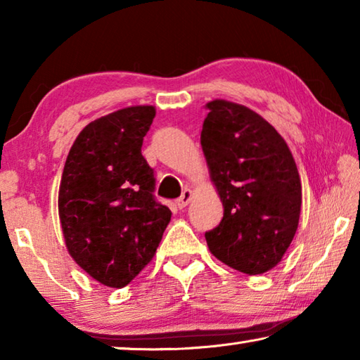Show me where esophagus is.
I'll return each mask as SVG.
<instances>
[{
	"mask_svg": "<svg viewBox=\"0 0 360 360\" xmlns=\"http://www.w3.org/2000/svg\"><path fill=\"white\" fill-rule=\"evenodd\" d=\"M191 200H192V191H191V188H186V191L182 192L181 197L178 198V202H176V205H178L179 210H184L186 206L191 203Z\"/></svg>",
	"mask_w": 360,
	"mask_h": 360,
	"instance_id": "34e87169",
	"label": "esophagus"
}]
</instances>
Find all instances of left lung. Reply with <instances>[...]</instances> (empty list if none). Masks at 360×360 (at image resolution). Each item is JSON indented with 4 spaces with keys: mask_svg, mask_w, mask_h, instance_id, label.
<instances>
[{
    "mask_svg": "<svg viewBox=\"0 0 360 360\" xmlns=\"http://www.w3.org/2000/svg\"><path fill=\"white\" fill-rule=\"evenodd\" d=\"M202 149L224 217L205 238L211 254L246 275L275 268L298 227L302 182L288 143L238 103H206Z\"/></svg>",
    "mask_w": 360,
    "mask_h": 360,
    "instance_id": "left-lung-1",
    "label": "left lung"
}]
</instances>
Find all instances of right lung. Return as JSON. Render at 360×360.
<instances>
[{
    "mask_svg": "<svg viewBox=\"0 0 360 360\" xmlns=\"http://www.w3.org/2000/svg\"><path fill=\"white\" fill-rule=\"evenodd\" d=\"M155 108L129 106L90 122L66 157L58 216L72 260L108 288H125L149 264L172 221L155 202L141 154Z\"/></svg>",
    "mask_w": 360,
    "mask_h": 360,
    "instance_id": "1",
    "label": "right lung"
}]
</instances>
